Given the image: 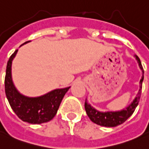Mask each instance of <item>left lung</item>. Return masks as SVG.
I'll return each instance as SVG.
<instances>
[{
  "instance_id": "obj_1",
  "label": "left lung",
  "mask_w": 149,
  "mask_h": 149,
  "mask_svg": "<svg viewBox=\"0 0 149 149\" xmlns=\"http://www.w3.org/2000/svg\"><path fill=\"white\" fill-rule=\"evenodd\" d=\"M136 60L138 61L139 65V68L142 70L143 74V69L141 64V61L139 60L138 56H135ZM143 80V75L142 79H140V88H139V92L137 94V96L135 98V100L131 102V104H129V106L124 109L121 111H115V112H100L98 110L95 109L90 104H88L87 102V99L85 101L84 107L85 110L87 114L89 117V118L91 119L92 122L94 123L103 126V127H117L120 124L123 123L125 121L127 120L132 115V113L135 111V108L137 107V105L139 104V99H140V95H141V90H142V83Z\"/></svg>"
}]
</instances>
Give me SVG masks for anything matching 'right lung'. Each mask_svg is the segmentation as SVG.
Returning <instances> with one entry per match:
<instances>
[{
	"label": "right lung",
	"mask_w": 149,
	"mask_h": 149,
	"mask_svg": "<svg viewBox=\"0 0 149 149\" xmlns=\"http://www.w3.org/2000/svg\"><path fill=\"white\" fill-rule=\"evenodd\" d=\"M28 42H25L24 44ZM17 52L18 49L10 56L7 62L5 78L6 97L12 109L23 122L31 124L47 123L53 119L56 115L65 94L70 87L55 89L38 97H28L22 95L15 88L11 74L12 61L16 56Z\"/></svg>",
	"instance_id": "right-lung-1"
}]
</instances>
